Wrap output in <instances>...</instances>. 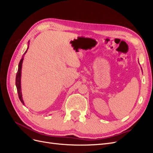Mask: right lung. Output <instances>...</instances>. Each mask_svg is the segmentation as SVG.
I'll use <instances>...</instances> for the list:
<instances>
[{"label": "right lung", "mask_w": 153, "mask_h": 153, "mask_svg": "<svg viewBox=\"0 0 153 153\" xmlns=\"http://www.w3.org/2000/svg\"><path fill=\"white\" fill-rule=\"evenodd\" d=\"M28 48H29V46H28V48H27V50L25 51V52L24 53V54L27 52V50H28ZM23 58H24V57H23ZM23 58L20 60V61L19 62V64H18V71H17L16 76L15 84H16V86L17 92H18V97H19V99L21 101V102L24 105V101H23V99H22V92H21V82H20V81H21V71H22V66Z\"/></svg>", "instance_id": "1"}]
</instances>
